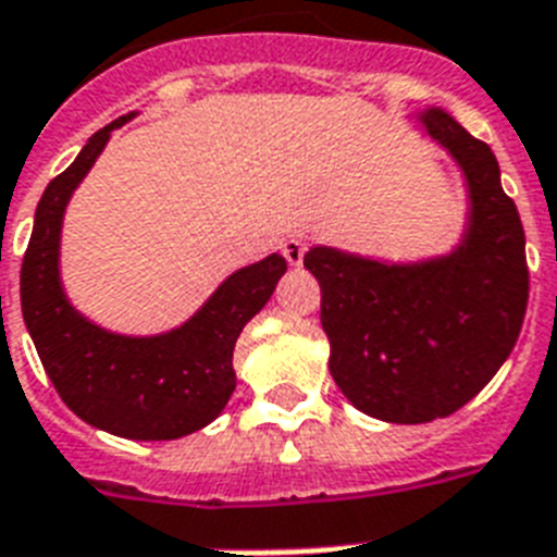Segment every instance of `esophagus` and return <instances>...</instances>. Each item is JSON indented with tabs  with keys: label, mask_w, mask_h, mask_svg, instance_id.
<instances>
[{
	"label": "esophagus",
	"mask_w": 557,
	"mask_h": 557,
	"mask_svg": "<svg viewBox=\"0 0 557 557\" xmlns=\"http://www.w3.org/2000/svg\"><path fill=\"white\" fill-rule=\"evenodd\" d=\"M305 250H307V244L301 235H290V238H284L282 244V252L284 258H287V264L290 267H299L301 261H305Z\"/></svg>",
	"instance_id": "obj_1"
}]
</instances>
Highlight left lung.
Here are the masks:
<instances>
[{"mask_svg":"<svg viewBox=\"0 0 557 557\" xmlns=\"http://www.w3.org/2000/svg\"><path fill=\"white\" fill-rule=\"evenodd\" d=\"M422 135L451 154L469 212L443 256L382 261L315 244L305 267L322 287L331 373L368 417L417 425L455 413L506 362L527 315V235L483 140L448 111H417Z\"/></svg>","mask_w":557,"mask_h":557,"instance_id":"1","label":"left lung"}]
</instances>
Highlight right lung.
<instances>
[{"mask_svg": "<svg viewBox=\"0 0 557 557\" xmlns=\"http://www.w3.org/2000/svg\"><path fill=\"white\" fill-rule=\"evenodd\" d=\"M132 117L137 111L95 132L74 163L46 186L22 258V319L48 380L79 420L114 437L177 440L201 431L230 403L235 342L270 301L287 261L273 252L235 270L184 324L154 336L106 331L79 313L62 287V218L111 132Z\"/></svg>", "mask_w": 557, "mask_h": 557, "instance_id": "1", "label": "right lung"}]
</instances>
